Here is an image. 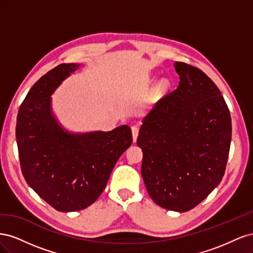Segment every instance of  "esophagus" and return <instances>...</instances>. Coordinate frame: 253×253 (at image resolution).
Instances as JSON below:
<instances>
[{
    "label": "esophagus",
    "instance_id": "1",
    "mask_svg": "<svg viewBox=\"0 0 253 253\" xmlns=\"http://www.w3.org/2000/svg\"><path fill=\"white\" fill-rule=\"evenodd\" d=\"M132 134H133V141L136 142L137 137H138V134H139V127L137 126H132Z\"/></svg>",
    "mask_w": 253,
    "mask_h": 253
}]
</instances>
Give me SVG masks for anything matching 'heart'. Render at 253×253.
Here are the masks:
<instances>
[{"mask_svg":"<svg viewBox=\"0 0 253 253\" xmlns=\"http://www.w3.org/2000/svg\"><path fill=\"white\" fill-rule=\"evenodd\" d=\"M167 87H168V82L166 80H162L157 84L156 89H157V91H164Z\"/></svg>","mask_w":253,"mask_h":253,"instance_id":"heart-1","label":"heart"}]
</instances>
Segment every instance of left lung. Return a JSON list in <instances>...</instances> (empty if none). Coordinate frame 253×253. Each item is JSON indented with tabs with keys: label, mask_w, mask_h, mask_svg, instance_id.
I'll list each match as a JSON object with an SVG mask.
<instances>
[{
	"label": "left lung",
	"mask_w": 253,
	"mask_h": 253,
	"mask_svg": "<svg viewBox=\"0 0 253 253\" xmlns=\"http://www.w3.org/2000/svg\"><path fill=\"white\" fill-rule=\"evenodd\" d=\"M177 88L144 118L137 144L151 198L167 210L186 212L208 196L225 174L231 116L218 87L200 68L175 62Z\"/></svg>",
	"instance_id": "8db88e82"
}]
</instances>
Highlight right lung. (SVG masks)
Wrapping results in <instances>:
<instances>
[{"instance_id": "obj_1", "label": "right lung", "mask_w": 253, "mask_h": 253, "mask_svg": "<svg viewBox=\"0 0 253 253\" xmlns=\"http://www.w3.org/2000/svg\"><path fill=\"white\" fill-rule=\"evenodd\" d=\"M78 64H60L38 80L22 102L16 126L19 158L28 185L52 208L78 211L94 204L113 168L133 142L131 127L71 134L50 110V95Z\"/></svg>"}]
</instances>
